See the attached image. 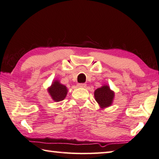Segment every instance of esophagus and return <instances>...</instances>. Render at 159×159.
I'll return each mask as SVG.
<instances>
[{
    "label": "esophagus",
    "mask_w": 159,
    "mask_h": 159,
    "mask_svg": "<svg viewBox=\"0 0 159 159\" xmlns=\"http://www.w3.org/2000/svg\"><path fill=\"white\" fill-rule=\"evenodd\" d=\"M86 85H86L85 83H79V84H78V87L85 88H86Z\"/></svg>",
    "instance_id": "esophagus-1"
}]
</instances>
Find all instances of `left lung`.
<instances>
[{"instance_id":"left-lung-1","label":"left lung","mask_w":159,"mask_h":159,"mask_svg":"<svg viewBox=\"0 0 159 159\" xmlns=\"http://www.w3.org/2000/svg\"><path fill=\"white\" fill-rule=\"evenodd\" d=\"M115 93L110 89L109 86L104 85L94 91V98L102 108L108 107L112 103Z\"/></svg>"}]
</instances>
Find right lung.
<instances>
[{
    "label": "right lung",
    "mask_w": 159,
    "mask_h": 159,
    "mask_svg": "<svg viewBox=\"0 0 159 159\" xmlns=\"http://www.w3.org/2000/svg\"><path fill=\"white\" fill-rule=\"evenodd\" d=\"M48 92L54 102H58L62 101L66 97L67 94V88L65 85L60 83L58 80H55L52 83L50 88H48Z\"/></svg>",
    "instance_id": "obj_1"
}]
</instances>
